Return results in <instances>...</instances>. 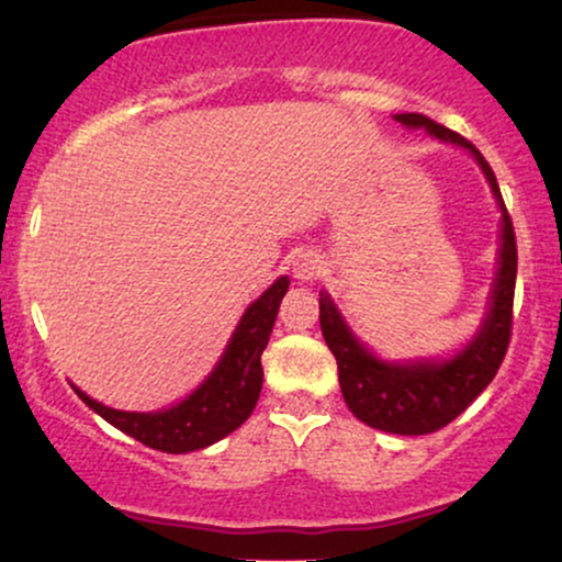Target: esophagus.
<instances>
[{
	"instance_id": "obj_1",
	"label": "esophagus",
	"mask_w": 562,
	"mask_h": 562,
	"mask_svg": "<svg viewBox=\"0 0 562 562\" xmlns=\"http://www.w3.org/2000/svg\"><path fill=\"white\" fill-rule=\"evenodd\" d=\"M293 274L299 277L301 282H314V280H317V277L322 274L319 256H314V254L299 256V259H295V263H293Z\"/></svg>"
}]
</instances>
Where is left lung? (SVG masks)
Here are the masks:
<instances>
[{"instance_id": "8db88e82", "label": "left lung", "mask_w": 562, "mask_h": 562, "mask_svg": "<svg viewBox=\"0 0 562 562\" xmlns=\"http://www.w3.org/2000/svg\"><path fill=\"white\" fill-rule=\"evenodd\" d=\"M398 124L409 128H425L434 137L460 145L473 153L479 166L486 173L492 192L502 209V245H499V269L488 301L486 319L475 338L443 362H383L370 348H364L348 330V325L335 308L330 295L319 293V325L325 344L338 362L340 391L353 417L398 436H425L443 428L457 415L475 402V396L492 383L502 359H505L509 335H513V299H515V274H518V245H515L513 218H509L505 200L492 166L475 150L473 142L460 137L451 128L436 124L428 115L398 113L393 115Z\"/></svg>"}]
</instances>
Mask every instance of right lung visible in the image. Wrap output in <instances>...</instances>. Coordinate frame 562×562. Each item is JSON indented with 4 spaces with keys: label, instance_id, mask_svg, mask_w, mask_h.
Here are the masks:
<instances>
[{
    "label": "right lung",
    "instance_id": "add662e5",
    "mask_svg": "<svg viewBox=\"0 0 562 562\" xmlns=\"http://www.w3.org/2000/svg\"><path fill=\"white\" fill-rule=\"evenodd\" d=\"M288 285V277H280L259 301L245 308L240 325H237L214 372L177 406L160 412H121L94 402L76 385L74 391L79 393V398L89 409H94L97 415L105 417L126 436L137 438L145 447L169 451V454H184V451L211 447L218 438L240 428L259 402L263 383L261 353L269 344Z\"/></svg>",
    "mask_w": 562,
    "mask_h": 562
}]
</instances>
